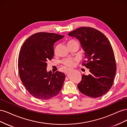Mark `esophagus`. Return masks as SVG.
Instances as JSON below:
<instances>
[{"label":"esophagus","mask_w":127,"mask_h":127,"mask_svg":"<svg viewBox=\"0 0 127 127\" xmlns=\"http://www.w3.org/2000/svg\"><path fill=\"white\" fill-rule=\"evenodd\" d=\"M70 71H71V69H67V71H66V74H67V73H68L69 72H70Z\"/></svg>","instance_id":"34e87169"}]
</instances>
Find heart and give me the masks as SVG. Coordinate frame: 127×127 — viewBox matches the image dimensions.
<instances>
[{"label":"heart","instance_id":"1","mask_svg":"<svg viewBox=\"0 0 127 127\" xmlns=\"http://www.w3.org/2000/svg\"><path fill=\"white\" fill-rule=\"evenodd\" d=\"M76 42V41L74 40H69L67 42V44H69L72 42ZM75 60L74 59H71V58H67V59H63L62 61H61V63H62L64 66H66L67 67H71L72 66H74L75 64Z\"/></svg>","mask_w":127,"mask_h":127}]
</instances>
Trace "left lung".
<instances>
[{
    "instance_id": "8db88e82",
    "label": "left lung",
    "mask_w": 127,
    "mask_h": 127,
    "mask_svg": "<svg viewBox=\"0 0 127 127\" xmlns=\"http://www.w3.org/2000/svg\"><path fill=\"white\" fill-rule=\"evenodd\" d=\"M77 39L85 51L83 65L90 69L88 75H83L78 90L91 97L102 96L112 87L116 74V62L108 39L98 30L82 27L68 33Z\"/></svg>"
}]
</instances>
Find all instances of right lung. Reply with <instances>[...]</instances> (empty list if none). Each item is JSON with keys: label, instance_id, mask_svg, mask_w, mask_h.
Instances as JSON below:
<instances>
[{"label": "right lung", "instance_id": "1", "mask_svg": "<svg viewBox=\"0 0 127 127\" xmlns=\"http://www.w3.org/2000/svg\"><path fill=\"white\" fill-rule=\"evenodd\" d=\"M64 37L53 33L39 32L26 40L19 53L18 67L21 81L30 94L48 99L59 93L65 79L63 72L47 71L54 56L53 45Z\"/></svg>", "mask_w": 127, "mask_h": 127}]
</instances>
